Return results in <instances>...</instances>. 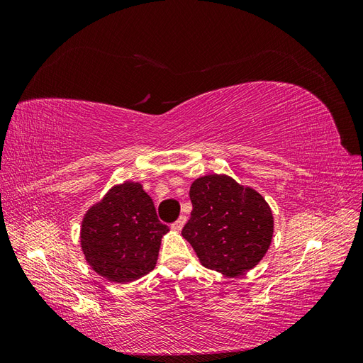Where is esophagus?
Instances as JSON below:
<instances>
[{
    "label": "esophagus",
    "mask_w": 363,
    "mask_h": 363,
    "mask_svg": "<svg viewBox=\"0 0 363 363\" xmlns=\"http://www.w3.org/2000/svg\"><path fill=\"white\" fill-rule=\"evenodd\" d=\"M184 224H186V216H180L177 221L171 224V228L174 230V232H180Z\"/></svg>",
    "instance_id": "obj_1"
}]
</instances>
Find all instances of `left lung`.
<instances>
[{
    "label": "left lung",
    "mask_w": 363,
    "mask_h": 363,
    "mask_svg": "<svg viewBox=\"0 0 363 363\" xmlns=\"http://www.w3.org/2000/svg\"><path fill=\"white\" fill-rule=\"evenodd\" d=\"M191 219L182 230L201 265L236 277L255 268L271 245L274 219L263 196L227 175L196 179Z\"/></svg>",
    "instance_id": "1"
}]
</instances>
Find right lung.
<instances>
[{"label": "right lung", "instance_id": "add662e5", "mask_svg": "<svg viewBox=\"0 0 363 363\" xmlns=\"http://www.w3.org/2000/svg\"><path fill=\"white\" fill-rule=\"evenodd\" d=\"M169 232L142 184L113 186L86 212L80 242L86 262L104 279L127 283L155 269L160 240Z\"/></svg>", "mask_w": 363, "mask_h": 363}]
</instances>
